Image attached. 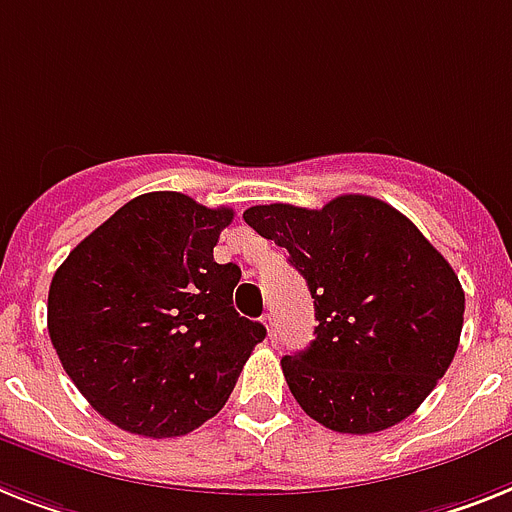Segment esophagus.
I'll return each mask as SVG.
<instances>
[{
	"label": "esophagus",
	"instance_id": "34e87169",
	"mask_svg": "<svg viewBox=\"0 0 512 512\" xmlns=\"http://www.w3.org/2000/svg\"><path fill=\"white\" fill-rule=\"evenodd\" d=\"M261 322H264V327L269 329V337H274V335H277V319H274V314H272V311H266V314L261 316Z\"/></svg>",
	"mask_w": 512,
	"mask_h": 512
}]
</instances>
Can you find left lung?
Segmentation results:
<instances>
[{"label":"left lung","instance_id":"obj_1","mask_svg":"<svg viewBox=\"0 0 512 512\" xmlns=\"http://www.w3.org/2000/svg\"><path fill=\"white\" fill-rule=\"evenodd\" d=\"M243 219L287 248L314 298V342L282 358L303 411L340 434L411 416L445 377L463 329L466 295L445 256L398 209L356 193L322 209L251 206Z\"/></svg>","mask_w":512,"mask_h":512}]
</instances>
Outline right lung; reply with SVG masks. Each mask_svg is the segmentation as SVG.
<instances>
[{
  "label": "right lung",
  "instance_id": "1",
  "mask_svg": "<svg viewBox=\"0 0 512 512\" xmlns=\"http://www.w3.org/2000/svg\"><path fill=\"white\" fill-rule=\"evenodd\" d=\"M232 209L175 190L143 193L70 251L46 324L94 411L130 434L183 437L217 416L264 324L232 308L235 264H217Z\"/></svg>",
  "mask_w": 512,
  "mask_h": 512
}]
</instances>
